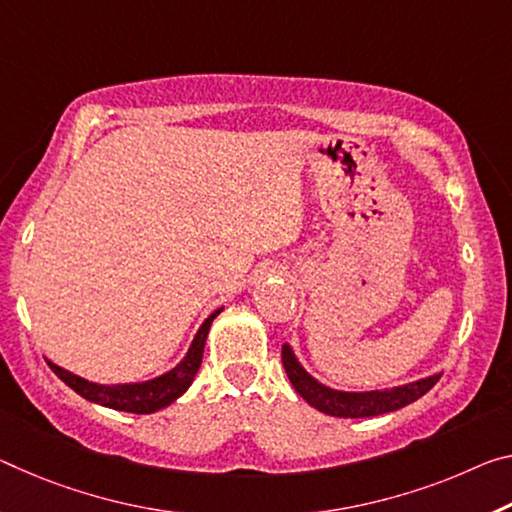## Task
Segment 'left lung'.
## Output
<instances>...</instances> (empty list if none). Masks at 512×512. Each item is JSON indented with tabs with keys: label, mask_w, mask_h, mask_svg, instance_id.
<instances>
[{
	"label": "left lung",
	"mask_w": 512,
	"mask_h": 512,
	"mask_svg": "<svg viewBox=\"0 0 512 512\" xmlns=\"http://www.w3.org/2000/svg\"><path fill=\"white\" fill-rule=\"evenodd\" d=\"M282 364L294 385L296 392L323 415L344 417V419H362V417H378L387 412L401 410L412 401H417L440 380L442 371L431 373V376L412 380L399 387L371 389V392H342V389H332L323 385L314 376L307 373L303 364L298 362L294 348L282 344Z\"/></svg>",
	"instance_id": "obj_1"
}]
</instances>
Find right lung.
<instances>
[{"instance_id": "obj_1", "label": "right lung", "mask_w": 512, "mask_h": 512, "mask_svg": "<svg viewBox=\"0 0 512 512\" xmlns=\"http://www.w3.org/2000/svg\"><path fill=\"white\" fill-rule=\"evenodd\" d=\"M223 312V307H218L212 314L202 321L196 337L186 351L184 358L175 364L173 369L154 376L148 380H139V383H116V385H100L91 383V380L77 376L68 369L59 367V364L47 362L50 369L59 376L63 383L70 389H75L79 396H84L86 401L104 405V408L120 410V412H132V415H152V412L168 408L170 403L180 399V396L189 389V385L196 378L202 362V351H205V342L212 328V321Z\"/></svg>"}]
</instances>
